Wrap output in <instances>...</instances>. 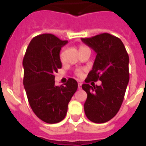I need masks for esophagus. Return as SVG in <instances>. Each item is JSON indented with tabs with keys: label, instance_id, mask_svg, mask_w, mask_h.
Listing matches in <instances>:
<instances>
[{
	"label": "esophagus",
	"instance_id": "1",
	"mask_svg": "<svg viewBox=\"0 0 146 146\" xmlns=\"http://www.w3.org/2000/svg\"><path fill=\"white\" fill-rule=\"evenodd\" d=\"M81 88H82V83H78V89H79V90H80Z\"/></svg>",
	"mask_w": 146,
	"mask_h": 146
}]
</instances>
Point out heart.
I'll return each mask as SVG.
<instances>
[{
    "label": "heart",
    "mask_w": 146,
    "mask_h": 146,
    "mask_svg": "<svg viewBox=\"0 0 146 146\" xmlns=\"http://www.w3.org/2000/svg\"><path fill=\"white\" fill-rule=\"evenodd\" d=\"M84 48H88V47H86V46H80V50H82V49H84ZM76 74L78 76H82V74H83V73H82V71H77V72L76 73Z\"/></svg>",
    "instance_id": "b5f03b06"
}]
</instances>
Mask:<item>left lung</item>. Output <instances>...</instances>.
<instances>
[{
  "mask_svg": "<svg viewBox=\"0 0 146 146\" xmlns=\"http://www.w3.org/2000/svg\"><path fill=\"white\" fill-rule=\"evenodd\" d=\"M96 53L92 70L82 88L87 93L84 103L86 117L95 123H104L119 112L129 80V58L119 38L104 33L81 39ZM100 79V86H90Z\"/></svg>",
  "mask_w": 146,
  "mask_h": 146,
  "instance_id": "1",
  "label": "left lung"
}]
</instances>
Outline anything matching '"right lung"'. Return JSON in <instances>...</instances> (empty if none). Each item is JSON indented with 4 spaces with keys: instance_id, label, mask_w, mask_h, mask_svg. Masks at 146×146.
<instances>
[{
    "instance_id": "right-lung-1",
    "label": "right lung",
    "mask_w": 146,
    "mask_h": 146,
    "mask_svg": "<svg viewBox=\"0 0 146 146\" xmlns=\"http://www.w3.org/2000/svg\"><path fill=\"white\" fill-rule=\"evenodd\" d=\"M68 43L51 33L33 37L23 60L24 86L31 109L42 121L53 124L65 118L68 103L77 90V82L68 79L55 86V76L62 67L60 52Z\"/></svg>"
}]
</instances>
